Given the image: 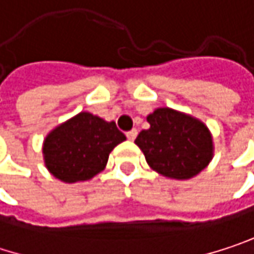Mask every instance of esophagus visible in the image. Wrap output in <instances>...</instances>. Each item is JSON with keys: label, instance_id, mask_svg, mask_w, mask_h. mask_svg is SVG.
Listing matches in <instances>:
<instances>
[{"label": "esophagus", "instance_id": "obj_1", "mask_svg": "<svg viewBox=\"0 0 254 254\" xmlns=\"http://www.w3.org/2000/svg\"><path fill=\"white\" fill-rule=\"evenodd\" d=\"M136 129H132V130H127V139H130V141H133L135 138H136Z\"/></svg>", "mask_w": 254, "mask_h": 254}]
</instances>
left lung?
<instances>
[{"label": "left lung", "instance_id": "1", "mask_svg": "<svg viewBox=\"0 0 254 254\" xmlns=\"http://www.w3.org/2000/svg\"><path fill=\"white\" fill-rule=\"evenodd\" d=\"M147 121L150 127L138 133L135 144L160 175L188 179L212 160V136L200 121L172 109H157Z\"/></svg>", "mask_w": 254, "mask_h": 254}]
</instances>
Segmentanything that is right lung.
I'll return each mask as SVG.
<instances>
[{
    "mask_svg": "<svg viewBox=\"0 0 254 254\" xmlns=\"http://www.w3.org/2000/svg\"><path fill=\"white\" fill-rule=\"evenodd\" d=\"M125 139L115 122L79 113L45 138V165L63 182L86 181L104 169L112 150Z\"/></svg>",
    "mask_w": 254,
    "mask_h": 254,
    "instance_id": "1",
    "label": "right lung"
}]
</instances>
